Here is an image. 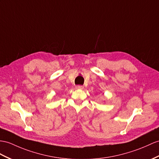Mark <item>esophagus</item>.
<instances>
[{
  "label": "esophagus",
  "mask_w": 159,
  "mask_h": 159,
  "mask_svg": "<svg viewBox=\"0 0 159 159\" xmlns=\"http://www.w3.org/2000/svg\"><path fill=\"white\" fill-rule=\"evenodd\" d=\"M75 88L76 89H81V90H82V89H84V86H75Z\"/></svg>",
  "instance_id": "obj_1"
}]
</instances>
